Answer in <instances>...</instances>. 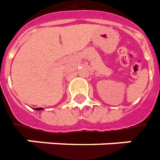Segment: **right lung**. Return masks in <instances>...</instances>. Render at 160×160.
Here are the masks:
<instances>
[{"label": "right lung", "mask_w": 160, "mask_h": 160, "mask_svg": "<svg viewBox=\"0 0 160 160\" xmlns=\"http://www.w3.org/2000/svg\"><path fill=\"white\" fill-rule=\"evenodd\" d=\"M35 110H42V108L41 107H37V108H34Z\"/></svg>", "instance_id": "1"}]
</instances>
